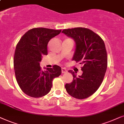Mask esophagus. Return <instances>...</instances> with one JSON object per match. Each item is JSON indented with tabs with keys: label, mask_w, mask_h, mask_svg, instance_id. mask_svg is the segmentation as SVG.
Wrapping results in <instances>:
<instances>
[{
	"label": "esophagus",
	"mask_w": 124,
	"mask_h": 124,
	"mask_svg": "<svg viewBox=\"0 0 124 124\" xmlns=\"http://www.w3.org/2000/svg\"><path fill=\"white\" fill-rule=\"evenodd\" d=\"M67 72V70L65 68H62V73H66Z\"/></svg>",
	"instance_id": "esophagus-1"
}]
</instances>
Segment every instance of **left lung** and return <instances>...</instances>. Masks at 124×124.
Returning <instances> with one entry per match:
<instances>
[{
  "instance_id": "8db88e82",
  "label": "left lung",
  "mask_w": 124,
  "mask_h": 124,
  "mask_svg": "<svg viewBox=\"0 0 124 124\" xmlns=\"http://www.w3.org/2000/svg\"><path fill=\"white\" fill-rule=\"evenodd\" d=\"M62 33L75 41L72 60L82 64L81 75L69 70L73 75L71 83L65 88L69 95L78 99L88 98L98 90L103 82L107 68L105 44L98 34L85 28L64 29Z\"/></svg>"
}]
</instances>
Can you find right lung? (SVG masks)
Here are the masks:
<instances>
[{"instance_id": "obj_1", "label": "right lung", "mask_w": 124, "mask_h": 124, "mask_svg": "<svg viewBox=\"0 0 124 124\" xmlns=\"http://www.w3.org/2000/svg\"><path fill=\"white\" fill-rule=\"evenodd\" d=\"M61 30L44 28H33L26 32L16 47L14 65L17 82L25 93L33 98H40L49 93L54 78L62 70L59 66L41 70L39 63L47 54L49 41Z\"/></svg>"}]
</instances>
